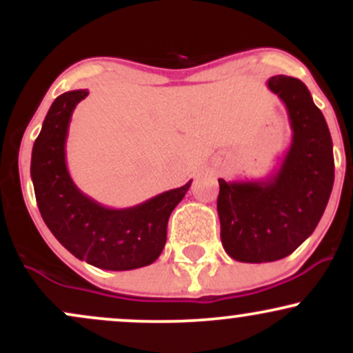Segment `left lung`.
Wrapping results in <instances>:
<instances>
[{
    "label": "left lung",
    "mask_w": 353,
    "mask_h": 353,
    "mask_svg": "<svg viewBox=\"0 0 353 353\" xmlns=\"http://www.w3.org/2000/svg\"><path fill=\"white\" fill-rule=\"evenodd\" d=\"M267 86L285 104L292 143L267 179H219L217 214L225 252L261 264L287 257L317 228L334 185V151L325 117L305 84L272 76Z\"/></svg>",
    "instance_id": "left-lung-1"
}]
</instances>
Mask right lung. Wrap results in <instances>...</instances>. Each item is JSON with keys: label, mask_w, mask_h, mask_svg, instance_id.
I'll list each match as a JSON object with an SVG mask.
<instances>
[{"label": "right lung", "mask_w": 353, "mask_h": 353, "mask_svg": "<svg viewBox=\"0 0 353 353\" xmlns=\"http://www.w3.org/2000/svg\"><path fill=\"white\" fill-rule=\"evenodd\" d=\"M86 89L64 92L51 104L31 154V179L44 224L79 261L104 270H132L159 257L168 221L190 182L143 204L111 209L81 192L66 165L71 116Z\"/></svg>", "instance_id": "add662e5"}]
</instances>
